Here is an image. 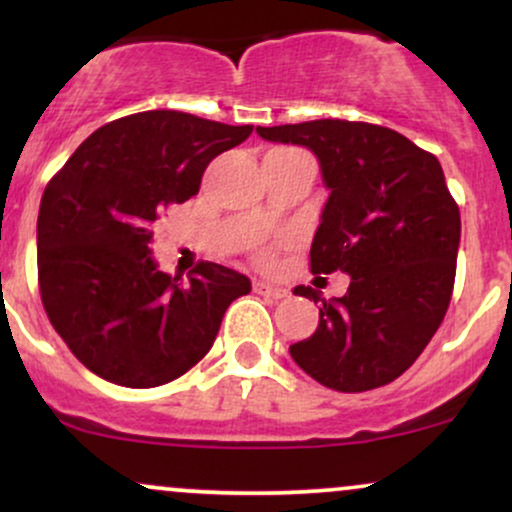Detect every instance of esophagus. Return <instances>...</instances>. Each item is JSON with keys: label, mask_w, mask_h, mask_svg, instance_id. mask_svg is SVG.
Masks as SVG:
<instances>
[{"label": "esophagus", "mask_w": 512, "mask_h": 512, "mask_svg": "<svg viewBox=\"0 0 512 512\" xmlns=\"http://www.w3.org/2000/svg\"><path fill=\"white\" fill-rule=\"evenodd\" d=\"M255 293H260V296H267V298H274V301H281V298L289 296V291L281 289V286L267 284V281H255Z\"/></svg>", "instance_id": "34e87169"}]
</instances>
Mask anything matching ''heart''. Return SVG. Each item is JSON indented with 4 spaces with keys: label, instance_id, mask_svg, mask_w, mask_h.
Listing matches in <instances>:
<instances>
[{
    "label": "heart",
    "instance_id": "b5f03b06",
    "mask_svg": "<svg viewBox=\"0 0 512 512\" xmlns=\"http://www.w3.org/2000/svg\"><path fill=\"white\" fill-rule=\"evenodd\" d=\"M272 257H274L272 248H260V250H257V260H260L262 264H269V262H272Z\"/></svg>",
    "mask_w": 512,
    "mask_h": 512
}]
</instances>
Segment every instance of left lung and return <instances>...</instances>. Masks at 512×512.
Listing matches in <instances>:
<instances>
[{"label": "left lung", "mask_w": 512, "mask_h": 512, "mask_svg": "<svg viewBox=\"0 0 512 512\" xmlns=\"http://www.w3.org/2000/svg\"><path fill=\"white\" fill-rule=\"evenodd\" d=\"M267 142L308 146L330 199L310 245V272H346V296L320 303V325L293 361L337 392L383 387L407 370L443 322L460 248V207L438 158L370 122L257 127Z\"/></svg>", "instance_id": "1"}]
</instances>
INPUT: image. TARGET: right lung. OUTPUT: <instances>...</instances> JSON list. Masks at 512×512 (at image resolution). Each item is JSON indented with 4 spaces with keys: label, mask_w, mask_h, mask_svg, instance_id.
Wrapping results in <instances>:
<instances>
[{
    "label": "right lung",
    "mask_w": 512,
    "mask_h": 512,
    "mask_svg": "<svg viewBox=\"0 0 512 512\" xmlns=\"http://www.w3.org/2000/svg\"><path fill=\"white\" fill-rule=\"evenodd\" d=\"M252 125L146 110L98 127L52 175L38 214V286L69 351L125 387H158L207 356L250 279L199 262L187 281L158 272L149 243L170 204L199 192L216 156Z\"/></svg>",
    "instance_id": "right-lung-1"
}]
</instances>
